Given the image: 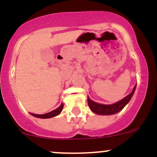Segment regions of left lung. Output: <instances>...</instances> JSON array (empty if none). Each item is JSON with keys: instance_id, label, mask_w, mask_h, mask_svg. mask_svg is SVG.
<instances>
[{"instance_id": "1", "label": "left lung", "mask_w": 157, "mask_h": 157, "mask_svg": "<svg viewBox=\"0 0 157 157\" xmlns=\"http://www.w3.org/2000/svg\"><path fill=\"white\" fill-rule=\"evenodd\" d=\"M136 86H134V89H133L132 92L128 95L124 99L120 100L119 102H116L115 104H112V105H102V104L96 103L94 101L91 100V99L87 96V102L88 105L90 106V109L93 111L94 113L98 114V115H113V114L117 113L119 111L124 108L126 105L128 103L130 100H131V97H132L133 94H134V91H135Z\"/></svg>"}]
</instances>
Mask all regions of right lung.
<instances>
[{"label":"right lung","mask_w":157,"mask_h":157,"mask_svg":"<svg viewBox=\"0 0 157 157\" xmlns=\"http://www.w3.org/2000/svg\"><path fill=\"white\" fill-rule=\"evenodd\" d=\"M63 107H64V105H63V104L61 103V105H60V106L58 107V109H55V110L52 111V112H48V113L43 114V115H37V114L31 113V115H33V116L37 117V118H52V117L56 116V115H58V114L61 113V110H62V109H63Z\"/></svg>","instance_id":"obj_1"}]
</instances>
